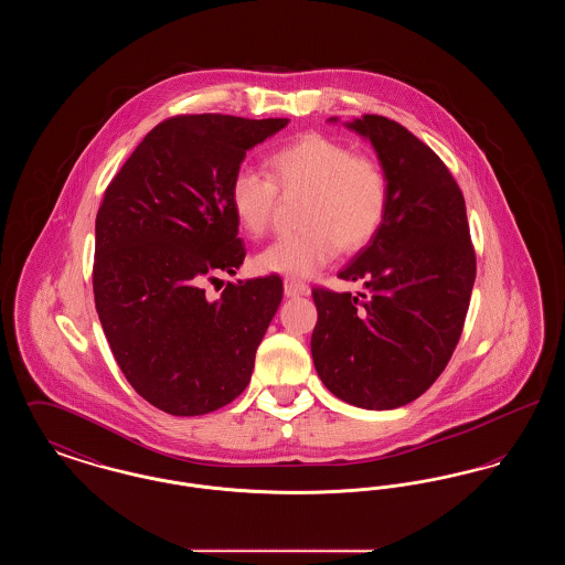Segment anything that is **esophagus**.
I'll return each instance as SVG.
<instances>
[{
	"instance_id": "34e87169",
	"label": "esophagus",
	"mask_w": 565,
	"mask_h": 565,
	"mask_svg": "<svg viewBox=\"0 0 565 565\" xmlns=\"http://www.w3.org/2000/svg\"><path fill=\"white\" fill-rule=\"evenodd\" d=\"M284 292H286V296H309V286L307 284H302V281H298V279H295V277H286L284 279Z\"/></svg>"
}]
</instances>
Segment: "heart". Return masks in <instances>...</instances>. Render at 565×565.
Returning <instances> with one entry per match:
<instances>
[{
	"instance_id": "b5f03b06",
	"label": "heart",
	"mask_w": 565,
	"mask_h": 565,
	"mask_svg": "<svg viewBox=\"0 0 565 565\" xmlns=\"http://www.w3.org/2000/svg\"><path fill=\"white\" fill-rule=\"evenodd\" d=\"M270 178L239 167L228 186V203L239 226L252 237L267 231L284 194L305 192L302 231L284 235L256 254L260 273L311 277L337 258L341 245L360 249L375 239L390 210V180L379 162L355 157L348 146L322 135H305L275 150Z\"/></svg>"
}]
</instances>
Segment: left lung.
<instances>
[{
    "label": "left lung",
    "instance_id": "8db88e82",
    "mask_svg": "<svg viewBox=\"0 0 565 565\" xmlns=\"http://www.w3.org/2000/svg\"><path fill=\"white\" fill-rule=\"evenodd\" d=\"M343 127L371 141L390 180V210L375 239L339 273L362 281L366 295L311 292L318 307L311 355L337 398L390 411L419 398L445 371L466 320L477 258L461 190L424 141L375 114Z\"/></svg>",
    "mask_w": 565,
    "mask_h": 565
}]
</instances>
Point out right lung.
<instances>
[{
  "label": "right lung",
  "mask_w": 565,
  "mask_h": 565,
  "mask_svg": "<svg viewBox=\"0 0 565 565\" xmlns=\"http://www.w3.org/2000/svg\"><path fill=\"white\" fill-rule=\"evenodd\" d=\"M288 122L169 118L106 190L95 222V307L127 381L169 415L212 413L249 383L284 284L277 275L237 279L214 300L203 284L242 267L231 178L247 150Z\"/></svg>",
  "instance_id": "add662e5"
}]
</instances>
